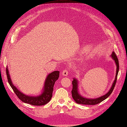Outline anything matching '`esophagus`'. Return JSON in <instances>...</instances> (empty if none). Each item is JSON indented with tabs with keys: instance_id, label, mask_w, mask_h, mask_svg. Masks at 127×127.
Segmentation results:
<instances>
[{
	"instance_id": "obj_1",
	"label": "esophagus",
	"mask_w": 127,
	"mask_h": 127,
	"mask_svg": "<svg viewBox=\"0 0 127 127\" xmlns=\"http://www.w3.org/2000/svg\"><path fill=\"white\" fill-rule=\"evenodd\" d=\"M68 74V69H65L64 70H63V71H62V75L63 76H67Z\"/></svg>"
}]
</instances>
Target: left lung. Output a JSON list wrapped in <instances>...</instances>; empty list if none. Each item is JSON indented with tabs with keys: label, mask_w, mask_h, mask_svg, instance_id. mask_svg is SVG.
I'll return each instance as SVG.
<instances>
[{
	"label": "left lung",
	"mask_w": 127,
	"mask_h": 127,
	"mask_svg": "<svg viewBox=\"0 0 127 127\" xmlns=\"http://www.w3.org/2000/svg\"><path fill=\"white\" fill-rule=\"evenodd\" d=\"M112 58L115 61V62L116 65V76H115V79L114 80V81L112 85V87L111 89L108 91V92L105 95L96 98H85L83 96H82L79 93L78 86V82L77 79L76 78H74L73 80L72 81L73 84V89L71 90V94H72V97L73 98L75 101L78 104H84V105H95L97 104H98L105 100L110 95H111L112 93L114 87L115 86L116 83L117 81V75L119 71V61L115 53L114 52H112V54L111 55Z\"/></svg>",
	"instance_id": "1"
}]
</instances>
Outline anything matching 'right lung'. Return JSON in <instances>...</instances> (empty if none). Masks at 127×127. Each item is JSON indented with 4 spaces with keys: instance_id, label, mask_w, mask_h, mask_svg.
I'll list each match as a JSON object with an SVG mask.
<instances>
[{
    "instance_id": "obj_1",
    "label": "right lung",
    "mask_w": 127,
    "mask_h": 127,
    "mask_svg": "<svg viewBox=\"0 0 127 127\" xmlns=\"http://www.w3.org/2000/svg\"><path fill=\"white\" fill-rule=\"evenodd\" d=\"M59 71H54L51 73L49 74L47 76L45 81L43 91L41 94L38 96H32L23 94L22 92L19 91L16 87L13 85L7 66L6 68V74L8 82L15 93V95L22 102L25 103L30 104L32 105L36 106L43 105L50 101L52 96L53 86L55 82L59 79Z\"/></svg>"
}]
</instances>
